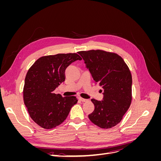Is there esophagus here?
<instances>
[{
  "instance_id": "1",
  "label": "esophagus",
  "mask_w": 161,
  "mask_h": 161,
  "mask_svg": "<svg viewBox=\"0 0 161 161\" xmlns=\"http://www.w3.org/2000/svg\"><path fill=\"white\" fill-rule=\"evenodd\" d=\"M79 99L80 101H81L82 102H86V101H88V99H84V98H82V97H79Z\"/></svg>"
}]
</instances>
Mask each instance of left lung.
Listing matches in <instances>:
<instances>
[{"mask_svg":"<svg viewBox=\"0 0 161 161\" xmlns=\"http://www.w3.org/2000/svg\"><path fill=\"white\" fill-rule=\"evenodd\" d=\"M95 81L103 89L102 101L92 99L94 111L89 114L91 122L109 129L118 124L129 109L132 95V78L128 65L119 55L101 50L78 52Z\"/></svg>","mask_w":161,"mask_h":161,"instance_id":"8db88e82","label":"left lung"}]
</instances>
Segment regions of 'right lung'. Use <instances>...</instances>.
Returning <instances> with one entry per match:
<instances>
[{"instance_id":"right-lung-1","label":"right lung","mask_w":161,"mask_h":161,"mask_svg":"<svg viewBox=\"0 0 161 161\" xmlns=\"http://www.w3.org/2000/svg\"><path fill=\"white\" fill-rule=\"evenodd\" d=\"M81 57L76 53L42 56L28 70L23 86V101L31 118L44 129H52L64 121L75 96L62 97L53 91L65 80L64 72Z\"/></svg>"}]
</instances>
